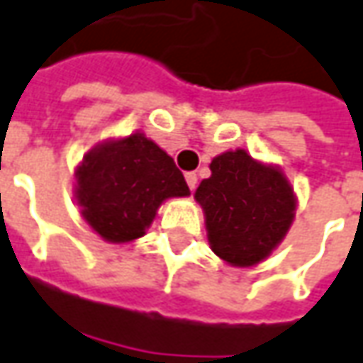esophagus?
Wrapping results in <instances>:
<instances>
[{
	"label": "esophagus",
	"instance_id": "1",
	"mask_svg": "<svg viewBox=\"0 0 363 363\" xmlns=\"http://www.w3.org/2000/svg\"><path fill=\"white\" fill-rule=\"evenodd\" d=\"M186 182H187V186H189V189H191V191H194V189L198 187V176H196L194 172H187Z\"/></svg>",
	"mask_w": 363,
	"mask_h": 363
}]
</instances>
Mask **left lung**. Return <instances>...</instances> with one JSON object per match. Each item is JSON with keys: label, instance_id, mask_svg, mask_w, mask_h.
Listing matches in <instances>:
<instances>
[{"label": "left lung", "instance_id": "8db88e82", "mask_svg": "<svg viewBox=\"0 0 363 363\" xmlns=\"http://www.w3.org/2000/svg\"><path fill=\"white\" fill-rule=\"evenodd\" d=\"M210 169L194 198L206 216L213 254L235 267L264 262L296 218L298 199L288 177L245 150L220 153Z\"/></svg>", "mask_w": 363, "mask_h": 363}]
</instances>
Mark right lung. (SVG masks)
<instances>
[{"instance_id":"obj_1","label":"right lung","mask_w":363,"mask_h":363,"mask_svg":"<svg viewBox=\"0 0 363 363\" xmlns=\"http://www.w3.org/2000/svg\"><path fill=\"white\" fill-rule=\"evenodd\" d=\"M75 201L82 218L109 244L142 238L169 198L189 196L184 174L167 153L135 131L85 153L75 167Z\"/></svg>"}]
</instances>
